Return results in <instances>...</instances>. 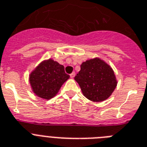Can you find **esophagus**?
<instances>
[{"label": "esophagus", "instance_id": "34e87169", "mask_svg": "<svg viewBox=\"0 0 147 147\" xmlns=\"http://www.w3.org/2000/svg\"><path fill=\"white\" fill-rule=\"evenodd\" d=\"M75 76H76V73H75V72H72L71 74H70V77H71V78H73Z\"/></svg>", "mask_w": 147, "mask_h": 147}]
</instances>
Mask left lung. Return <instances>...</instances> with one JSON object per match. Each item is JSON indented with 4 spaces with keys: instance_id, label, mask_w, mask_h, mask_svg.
<instances>
[{
    "instance_id": "obj_1",
    "label": "left lung",
    "mask_w": 147,
    "mask_h": 147,
    "mask_svg": "<svg viewBox=\"0 0 147 147\" xmlns=\"http://www.w3.org/2000/svg\"><path fill=\"white\" fill-rule=\"evenodd\" d=\"M85 97L92 102H103L111 96L117 81L112 68L98 57L86 60L75 77Z\"/></svg>"
}]
</instances>
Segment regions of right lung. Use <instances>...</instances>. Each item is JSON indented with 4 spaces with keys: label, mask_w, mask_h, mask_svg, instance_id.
<instances>
[{
    "label": "right lung",
    "mask_w": 147,
    "mask_h": 147,
    "mask_svg": "<svg viewBox=\"0 0 147 147\" xmlns=\"http://www.w3.org/2000/svg\"><path fill=\"white\" fill-rule=\"evenodd\" d=\"M69 78V76L65 72L64 66L52 59L43 60L29 76L33 92L47 100L55 96Z\"/></svg>",
    "instance_id": "right-lung-1"
}]
</instances>
